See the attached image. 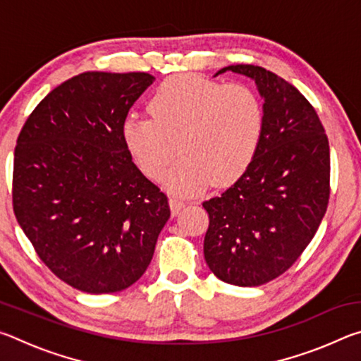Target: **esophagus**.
<instances>
[{"mask_svg":"<svg viewBox=\"0 0 361 361\" xmlns=\"http://www.w3.org/2000/svg\"><path fill=\"white\" fill-rule=\"evenodd\" d=\"M169 205H170V210H172V215L175 216V215H178L180 210L185 207V202H183L181 199L175 197V195H172V197L169 199Z\"/></svg>","mask_w":361,"mask_h":361,"instance_id":"1","label":"esophagus"}]
</instances>
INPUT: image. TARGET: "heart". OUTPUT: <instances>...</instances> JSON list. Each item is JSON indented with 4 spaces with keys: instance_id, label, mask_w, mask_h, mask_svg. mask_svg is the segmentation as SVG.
Returning <instances> with one entry per match:
<instances>
[{
    "instance_id": "1",
    "label": "heart",
    "mask_w": 361,
    "mask_h": 361,
    "mask_svg": "<svg viewBox=\"0 0 361 361\" xmlns=\"http://www.w3.org/2000/svg\"><path fill=\"white\" fill-rule=\"evenodd\" d=\"M152 118L130 114L122 124L126 148L138 169L164 176L173 194L189 195L235 183L252 166L264 137L261 95L243 82L213 81L195 75L169 78L149 102Z\"/></svg>"
}]
</instances>
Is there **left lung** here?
Returning a JSON list of instances; mask_svg holds the SVG:
<instances>
[{"label": "left lung", "mask_w": 361, "mask_h": 361, "mask_svg": "<svg viewBox=\"0 0 361 361\" xmlns=\"http://www.w3.org/2000/svg\"><path fill=\"white\" fill-rule=\"evenodd\" d=\"M253 79L266 108L264 137L248 170L202 204L204 255L226 283L258 286L282 276L314 239L329 199V145L299 90L255 65L219 70Z\"/></svg>", "instance_id": "1"}]
</instances>
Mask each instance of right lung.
<instances>
[{
    "label": "right lung",
    "instance_id": "obj_1",
    "mask_svg": "<svg viewBox=\"0 0 361 361\" xmlns=\"http://www.w3.org/2000/svg\"><path fill=\"white\" fill-rule=\"evenodd\" d=\"M149 73L87 71L60 84L17 138L12 205L42 262L92 295L129 288L154 255L170 207L122 138Z\"/></svg>",
    "mask_w": 361,
    "mask_h": 361
}]
</instances>
